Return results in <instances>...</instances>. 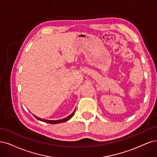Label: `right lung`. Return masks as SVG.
<instances>
[{
  "mask_svg": "<svg viewBox=\"0 0 157 157\" xmlns=\"http://www.w3.org/2000/svg\"><path fill=\"white\" fill-rule=\"evenodd\" d=\"M75 112V109L74 110V111L71 115L68 116V117H67V118H63V119H61V120H44V119H42V118H39V117H36V116L34 115V114H33V115L34 116V117H36V118L37 119V120H39V121H43V122L48 123V124H57L65 122V121H67L69 119H71V118L73 117V116H74Z\"/></svg>",
  "mask_w": 157,
  "mask_h": 157,
  "instance_id": "right-lung-1",
  "label": "right lung"
}]
</instances>
